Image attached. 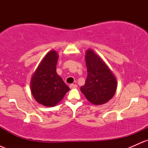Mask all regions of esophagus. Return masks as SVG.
<instances>
[{
	"mask_svg": "<svg viewBox=\"0 0 148 148\" xmlns=\"http://www.w3.org/2000/svg\"><path fill=\"white\" fill-rule=\"evenodd\" d=\"M69 88H70L71 89H72V88H77V85L70 84V85H69Z\"/></svg>",
	"mask_w": 148,
	"mask_h": 148,
	"instance_id": "34e87169",
	"label": "esophagus"
}]
</instances>
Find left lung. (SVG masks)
Instances as JSON below:
<instances>
[{
  "label": "left lung",
  "mask_w": 148,
  "mask_h": 148,
  "mask_svg": "<svg viewBox=\"0 0 148 148\" xmlns=\"http://www.w3.org/2000/svg\"><path fill=\"white\" fill-rule=\"evenodd\" d=\"M85 58L88 76L81 91L90 103L103 104L114 96L116 79L102 59L92 49L87 50Z\"/></svg>",
  "instance_id": "obj_1"
}]
</instances>
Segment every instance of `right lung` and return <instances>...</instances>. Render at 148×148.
<instances>
[{
	"instance_id": "obj_1",
	"label": "right lung",
	"mask_w": 148,
	"mask_h": 148,
	"mask_svg": "<svg viewBox=\"0 0 148 148\" xmlns=\"http://www.w3.org/2000/svg\"><path fill=\"white\" fill-rule=\"evenodd\" d=\"M58 55L50 51L45 56L30 81L31 92L35 99L45 106H54L59 103L69 88L56 72Z\"/></svg>"
}]
</instances>
